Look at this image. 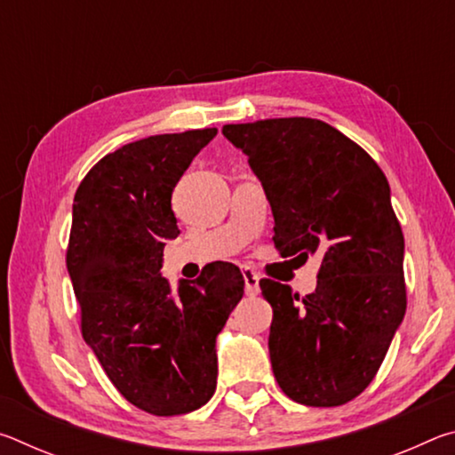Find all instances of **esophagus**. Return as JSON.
<instances>
[{
  "mask_svg": "<svg viewBox=\"0 0 455 455\" xmlns=\"http://www.w3.org/2000/svg\"><path fill=\"white\" fill-rule=\"evenodd\" d=\"M243 279H244V292L249 297H255L260 292L259 287V275L255 271H251V268H243Z\"/></svg>",
  "mask_w": 455,
  "mask_h": 455,
  "instance_id": "1",
  "label": "esophagus"
}]
</instances>
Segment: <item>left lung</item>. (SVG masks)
Here are the masks:
<instances>
[{"instance_id": "left-lung-1", "label": "left lung", "mask_w": 455, "mask_h": 455, "mask_svg": "<svg viewBox=\"0 0 455 455\" xmlns=\"http://www.w3.org/2000/svg\"><path fill=\"white\" fill-rule=\"evenodd\" d=\"M222 134L263 184L281 257L321 263L311 295L259 283L273 307L275 379L297 403H347L373 381L407 307L405 244L389 182L327 122L271 118L227 124Z\"/></svg>"}]
</instances>
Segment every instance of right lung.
Wrapping results in <instances>:
<instances>
[{
    "mask_svg": "<svg viewBox=\"0 0 455 455\" xmlns=\"http://www.w3.org/2000/svg\"><path fill=\"white\" fill-rule=\"evenodd\" d=\"M217 128L158 134L106 154L74 196L68 273L84 341L138 410L180 415L217 389V335L243 299L238 267L214 263L172 292L164 244L180 235L172 190Z\"/></svg>",
    "mask_w": 455,
    "mask_h": 455,
    "instance_id": "1",
    "label": "right lung"
}]
</instances>
